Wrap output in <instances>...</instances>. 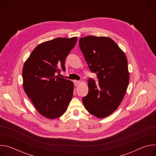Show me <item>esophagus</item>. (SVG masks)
<instances>
[{
	"label": "esophagus",
	"mask_w": 156,
	"mask_h": 156,
	"mask_svg": "<svg viewBox=\"0 0 156 156\" xmlns=\"http://www.w3.org/2000/svg\"><path fill=\"white\" fill-rule=\"evenodd\" d=\"M73 82H74V84H75V86H78L80 84V81H77V80H74Z\"/></svg>",
	"instance_id": "obj_1"
}]
</instances>
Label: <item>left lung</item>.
<instances>
[{"mask_svg": "<svg viewBox=\"0 0 156 156\" xmlns=\"http://www.w3.org/2000/svg\"><path fill=\"white\" fill-rule=\"evenodd\" d=\"M90 70L96 73L98 84L90 78L89 91L82 99L86 109L103 119L119 107L126 92L129 74L124 52L110 37L88 36L79 41Z\"/></svg>", "mask_w": 156, "mask_h": 156, "instance_id": "obj_1", "label": "left lung"}]
</instances>
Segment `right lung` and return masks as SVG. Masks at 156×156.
Returning <instances> with one entry per match:
<instances>
[{
  "label": "right lung",
  "mask_w": 156,
  "mask_h": 156,
  "mask_svg": "<svg viewBox=\"0 0 156 156\" xmlns=\"http://www.w3.org/2000/svg\"><path fill=\"white\" fill-rule=\"evenodd\" d=\"M76 37H58L44 42L24 63L23 89L37 112L49 119L61 117L73 98L74 84L56 75L65 71V60L75 47Z\"/></svg>",
  "instance_id": "1"
}]
</instances>
